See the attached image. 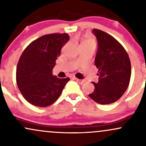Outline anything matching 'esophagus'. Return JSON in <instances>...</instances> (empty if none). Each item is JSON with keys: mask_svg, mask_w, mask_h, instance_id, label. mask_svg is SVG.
<instances>
[{"mask_svg": "<svg viewBox=\"0 0 146 146\" xmlns=\"http://www.w3.org/2000/svg\"><path fill=\"white\" fill-rule=\"evenodd\" d=\"M74 79L77 82H78V84H82L85 82L84 80H80V79H78V78H74Z\"/></svg>", "mask_w": 146, "mask_h": 146, "instance_id": "34e87169", "label": "esophagus"}]
</instances>
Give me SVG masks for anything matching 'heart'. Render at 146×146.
<instances>
[{"mask_svg": "<svg viewBox=\"0 0 146 146\" xmlns=\"http://www.w3.org/2000/svg\"><path fill=\"white\" fill-rule=\"evenodd\" d=\"M82 46H95V41L93 38H88L84 40L82 43Z\"/></svg>", "mask_w": 146, "mask_h": 146, "instance_id": "1", "label": "heart"}]
</instances>
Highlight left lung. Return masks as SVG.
I'll list each match as a JSON object with an SVG mask.
<instances>
[{"mask_svg":"<svg viewBox=\"0 0 146 146\" xmlns=\"http://www.w3.org/2000/svg\"><path fill=\"white\" fill-rule=\"evenodd\" d=\"M93 33L98 42L95 64L99 80L93 82L95 90L88 95L97 103L109 104L117 102L128 88L131 64L125 48L115 38L97 29Z\"/></svg>","mask_w":146,"mask_h":146,"instance_id":"obj_1","label":"left lung"}]
</instances>
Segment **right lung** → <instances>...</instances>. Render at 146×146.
Segmentation results:
<instances>
[{
  "label": "right lung",
  "mask_w": 146,
  "mask_h": 146,
  "mask_svg": "<svg viewBox=\"0 0 146 146\" xmlns=\"http://www.w3.org/2000/svg\"><path fill=\"white\" fill-rule=\"evenodd\" d=\"M69 40L67 33L40 37L27 46L16 68V82L24 98L38 107L51 105L61 95L68 78L52 74L60 51Z\"/></svg>",
  "instance_id": "1"
}]
</instances>
